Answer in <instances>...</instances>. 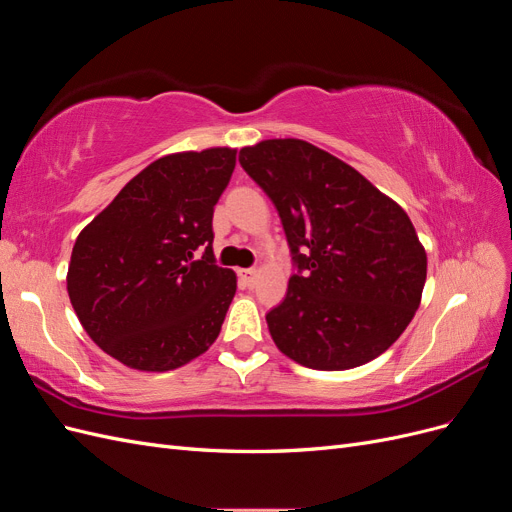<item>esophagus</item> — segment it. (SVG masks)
Returning a JSON list of instances; mask_svg holds the SVG:
<instances>
[{"label":"esophagus","mask_w":512,"mask_h":512,"mask_svg":"<svg viewBox=\"0 0 512 512\" xmlns=\"http://www.w3.org/2000/svg\"><path fill=\"white\" fill-rule=\"evenodd\" d=\"M239 277L247 286H252L254 277H256V269H239Z\"/></svg>","instance_id":"34e87169"}]
</instances>
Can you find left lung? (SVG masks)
<instances>
[{
    "label": "left lung",
    "instance_id": "1",
    "mask_svg": "<svg viewBox=\"0 0 512 512\" xmlns=\"http://www.w3.org/2000/svg\"><path fill=\"white\" fill-rule=\"evenodd\" d=\"M239 164L280 213L297 269L267 314L275 346L322 371L376 359L406 331L427 277L406 211L352 166L297 138L243 147Z\"/></svg>",
    "mask_w": 512,
    "mask_h": 512
}]
</instances>
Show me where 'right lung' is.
Returning <instances> with one entry per match:
<instances>
[{
  "label": "right lung",
  "mask_w": 512,
  "mask_h": 512,
  "mask_svg": "<svg viewBox=\"0 0 512 512\" xmlns=\"http://www.w3.org/2000/svg\"><path fill=\"white\" fill-rule=\"evenodd\" d=\"M235 162L228 147L164 156L76 239L72 307L89 337L123 365L177 369L218 339L237 277L215 265L213 207Z\"/></svg>",
  "instance_id": "obj_1"
}]
</instances>
